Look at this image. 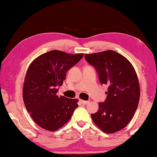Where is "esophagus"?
Masks as SVG:
<instances>
[{"label": "esophagus", "instance_id": "34e87169", "mask_svg": "<svg viewBox=\"0 0 157 157\" xmlns=\"http://www.w3.org/2000/svg\"><path fill=\"white\" fill-rule=\"evenodd\" d=\"M80 101L82 104H87L89 103V101H85V100H80Z\"/></svg>", "mask_w": 157, "mask_h": 157}]
</instances>
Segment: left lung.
<instances>
[{
	"mask_svg": "<svg viewBox=\"0 0 157 157\" xmlns=\"http://www.w3.org/2000/svg\"><path fill=\"white\" fill-rule=\"evenodd\" d=\"M84 57L98 72L100 83L109 85L106 99L91 114L92 121L104 133H116L125 128L137 108L140 86L136 72L128 59L113 50Z\"/></svg>",
	"mask_w": 157,
	"mask_h": 157,
	"instance_id": "8db88e82",
	"label": "left lung"
}]
</instances>
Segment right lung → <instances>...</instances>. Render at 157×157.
I'll use <instances>...</instances> for the list:
<instances>
[{"instance_id":"obj_1","label":"right lung","mask_w":157,"mask_h":157,"mask_svg":"<svg viewBox=\"0 0 157 157\" xmlns=\"http://www.w3.org/2000/svg\"><path fill=\"white\" fill-rule=\"evenodd\" d=\"M83 56L52 50L37 57L29 65L24 79L23 100L28 112L41 128L57 131L70 120L78 107V99L59 97L57 92L67 71Z\"/></svg>"}]
</instances>
